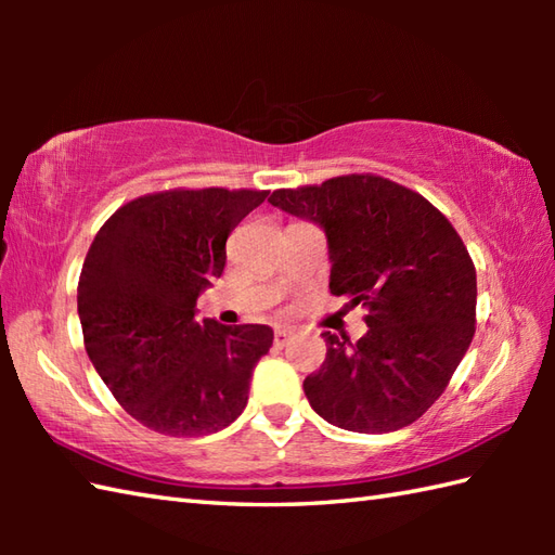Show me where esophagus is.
Wrapping results in <instances>:
<instances>
[{
    "label": "esophagus",
    "mask_w": 555,
    "mask_h": 555,
    "mask_svg": "<svg viewBox=\"0 0 555 555\" xmlns=\"http://www.w3.org/2000/svg\"><path fill=\"white\" fill-rule=\"evenodd\" d=\"M291 336H293V328H288V326H276L274 344H276V346H284Z\"/></svg>",
    "instance_id": "obj_1"
}]
</instances>
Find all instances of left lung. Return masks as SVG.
Masks as SVG:
<instances>
[{
  "instance_id": "1",
  "label": "left lung",
  "mask_w": 555,
  "mask_h": 555,
  "mask_svg": "<svg viewBox=\"0 0 555 555\" xmlns=\"http://www.w3.org/2000/svg\"><path fill=\"white\" fill-rule=\"evenodd\" d=\"M269 203L326 231L334 296L367 308L356 344L332 332L302 388L334 427L384 434L420 420L467 352L477 271L453 223L427 197L376 173L279 188Z\"/></svg>"
}]
</instances>
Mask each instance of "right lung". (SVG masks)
I'll return each instance as SVG.
<instances>
[{"label": "right lung", "instance_id": "1", "mask_svg": "<svg viewBox=\"0 0 555 555\" xmlns=\"http://www.w3.org/2000/svg\"><path fill=\"white\" fill-rule=\"evenodd\" d=\"M269 191L173 188L102 223L78 279L82 344L119 405L167 436H205L241 415L274 332L199 322L195 302L227 264L231 231Z\"/></svg>", "mask_w": 555, "mask_h": 555}]
</instances>
